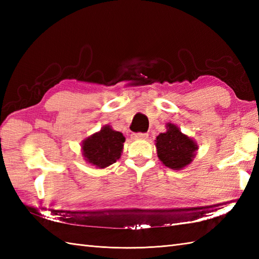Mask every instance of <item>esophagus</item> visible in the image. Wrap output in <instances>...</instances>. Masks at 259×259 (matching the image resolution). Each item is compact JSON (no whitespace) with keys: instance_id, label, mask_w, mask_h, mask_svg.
Listing matches in <instances>:
<instances>
[{"instance_id":"esophagus-1","label":"esophagus","mask_w":259,"mask_h":259,"mask_svg":"<svg viewBox=\"0 0 259 259\" xmlns=\"http://www.w3.org/2000/svg\"><path fill=\"white\" fill-rule=\"evenodd\" d=\"M131 138L134 140H145L148 138V134H142V133H138V134H134L131 136Z\"/></svg>"}]
</instances>
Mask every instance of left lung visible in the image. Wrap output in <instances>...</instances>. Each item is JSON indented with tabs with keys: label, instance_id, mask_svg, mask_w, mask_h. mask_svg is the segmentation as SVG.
Instances as JSON below:
<instances>
[{
	"label": "left lung",
	"instance_id": "1",
	"mask_svg": "<svg viewBox=\"0 0 259 259\" xmlns=\"http://www.w3.org/2000/svg\"><path fill=\"white\" fill-rule=\"evenodd\" d=\"M157 153L164 166L180 170L192 161L198 146L188 136L181 134L177 125L167 123V131L160 134L156 140Z\"/></svg>",
	"mask_w": 259,
	"mask_h": 259
}]
</instances>
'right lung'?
Listing matches in <instances>:
<instances>
[{
    "instance_id": "right-lung-1",
    "label": "right lung",
    "mask_w": 259,
    "mask_h": 259,
    "mask_svg": "<svg viewBox=\"0 0 259 259\" xmlns=\"http://www.w3.org/2000/svg\"><path fill=\"white\" fill-rule=\"evenodd\" d=\"M125 138L110 125L82 141V155L85 161L99 169L109 167L121 157Z\"/></svg>"
}]
</instances>
